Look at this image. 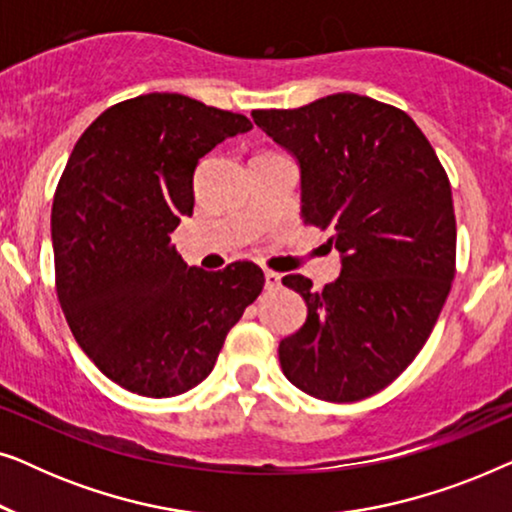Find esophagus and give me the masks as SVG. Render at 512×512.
I'll use <instances>...</instances> for the list:
<instances>
[{"mask_svg":"<svg viewBox=\"0 0 512 512\" xmlns=\"http://www.w3.org/2000/svg\"><path fill=\"white\" fill-rule=\"evenodd\" d=\"M279 284H282V275H279V272L265 270V289H279Z\"/></svg>","mask_w":512,"mask_h":512,"instance_id":"34e87169","label":"esophagus"}]
</instances>
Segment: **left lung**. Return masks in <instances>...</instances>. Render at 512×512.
<instances>
[{
  "label": "left lung",
  "instance_id": "left-lung-1",
  "mask_svg": "<svg viewBox=\"0 0 512 512\" xmlns=\"http://www.w3.org/2000/svg\"><path fill=\"white\" fill-rule=\"evenodd\" d=\"M254 123L300 163L303 221L331 230L333 284L284 286L307 303L279 342L293 387L352 403L389 387L429 340L457 272V221L445 167L405 111L338 93L300 109H258Z\"/></svg>",
  "mask_w": 512,
  "mask_h": 512
}]
</instances>
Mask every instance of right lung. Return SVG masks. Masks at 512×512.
<instances>
[{"label": "right lung", "instance_id": "1", "mask_svg": "<svg viewBox=\"0 0 512 512\" xmlns=\"http://www.w3.org/2000/svg\"><path fill=\"white\" fill-rule=\"evenodd\" d=\"M247 130L242 114L149 93L97 116L67 160L51 212L58 300L90 361L132 394L198 387L263 291L256 263L207 272L170 244L200 158Z\"/></svg>", "mask_w": 512, "mask_h": 512}]
</instances>
